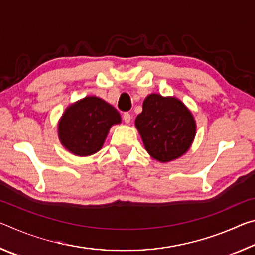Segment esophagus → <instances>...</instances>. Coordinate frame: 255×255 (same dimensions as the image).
I'll return each instance as SVG.
<instances>
[{
	"instance_id": "obj_1",
	"label": "esophagus",
	"mask_w": 255,
	"mask_h": 255,
	"mask_svg": "<svg viewBox=\"0 0 255 255\" xmlns=\"http://www.w3.org/2000/svg\"><path fill=\"white\" fill-rule=\"evenodd\" d=\"M123 118H124V122L126 124H130L131 122V116L130 114H128V112H125V114L123 115Z\"/></svg>"
}]
</instances>
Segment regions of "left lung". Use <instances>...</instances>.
Masks as SVG:
<instances>
[{"mask_svg": "<svg viewBox=\"0 0 255 255\" xmlns=\"http://www.w3.org/2000/svg\"><path fill=\"white\" fill-rule=\"evenodd\" d=\"M135 126L145 149L154 159L169 163L188 152L196 137L197 124L189 108L175 97L148 94Z\"/></svg>", "mask_w": 255, "mask_h": 255, "instance_id": "left-lung-1", "label": "left lung"}]
</instances>
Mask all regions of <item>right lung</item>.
<instances>
[{
  "instance_id": "1",
  "label": "right lung",
  "mask_w": 255,
  "mask_h": 255,
  "mask_svg": "<svg viewBox=\"0 0 255 255\" xmlns=\"http://www.w3.org/2000/svg\"><path fill=\"white\" fill-rule=\"evenodd\" d=\"M122 123L118 110L96 96L68 106L57 124L60 144L76 156H90L102 148L110 128Z\"/></svg>"
}]
</instances>
